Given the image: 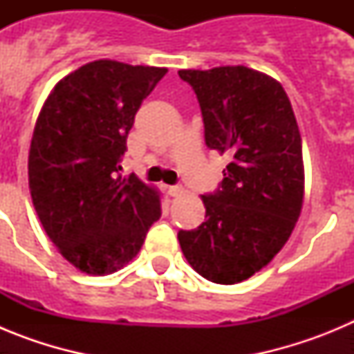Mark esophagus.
Here are the masks:
<instances>
[{
    "label": "esophagus",
    "mask_w": 354,
    "mask_h": 354,
    "mask_svg": "<svg viewBox=\"0 0 354 354\" xmlns=\"http://www.w3.org/2000/svg\"><path fill=\"white\" fill-rule=\"evenodd\" d=\"M184 193V187L183 186H170L168 187V195L170 196H179Z\"/></svg>",
    "instance_id": "1"
}]
</instances>
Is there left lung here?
I'll return each instance as SVG.
<instances>
[{"mask_svg": "<svg viewBox=\"0 0 354 354\" xmlns=\"http://www.w3.org/2000/svg\"><path fill=\"white\" fill-rule=\"evenodd\" d=\"M204 118L205 145L230 156L223 180L202 195L205 221L180 230L193 270L209 282H243L290 237L305 193L301 134L282 84L253 68L179 71Z\"/></svg>", "mask_w": 354, "mask_h": 354, "instance_id": "obj_1", "label": "left lung"}]
</instances>
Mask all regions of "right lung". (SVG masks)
<instances>
[{
	"label": "right lung",
	"instance_id": "right-lung-1",
	"mask_svg": "<svg viewBox=\"0 0 354 354\" xmlns=\"http://www.w3.org/2000/svg\"><path fill=\"white\" fill-rule=\"evenodd\" d=\"M168 68L97 60L58 81L37 118L30 192L58 252L86 274H109L138 255L161 216L156 187L120 159L134 115Z\"/></svg>",
	"mask_w": 354,
	"mask_h": 354
}]
</instances>
